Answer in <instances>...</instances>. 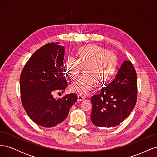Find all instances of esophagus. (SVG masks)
<instances>
[{
  "label": "esophagus",
  "mask_w": 157,
  "mask_h": 157,
  "mask_svg": "<svg viewBox=\"0 0 157 157\" xmlns=\"http://www.w3.org/2000/svg\"><path fill=\"white\" fill-rule=\"evenodd\" d=\"M77 98H78V101H83L84 99H85V98L83 97L82 96H81V95H78Z\"/></svg>",
  "instance_id": "esophagus-1"
}]
</instances>
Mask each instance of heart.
<instances>
[{
  "label": "heart",
  "mask_w": 157,
  "mask_h": 157,
  "mask_svg": "<svg viewBox=\"0 0 157 157\" xmlns=\"http://www.w3.org/2000/svg\"><path fill=\"white\" fill-rule=\"evenodd\" d=\"M118 65L117 56L111 51L96 45H87L80 48L77 52V59L67 58L64 61L63 70L71 78L78 77L82 67L84 75L71 86V90L79 94H87L98 82H108L115 75Z\"/></svg>",
  "instance_id": "obj_1"
}]
</instances>
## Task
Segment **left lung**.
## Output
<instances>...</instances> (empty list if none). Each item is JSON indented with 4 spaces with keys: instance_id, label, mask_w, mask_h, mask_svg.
<instances>
[{
    "instance_id": "1",
    "label": "left lung",
    "mask_w": 157,
    "mask_h": 157,
    "mask_svg": "<svg viewBox=\"0 0 157 157\" xmlns=\"http://www.w3.org/2000/svg\"><path fill=\"white\" fill-rule=\"evenodd\" d=\"M137 93L136 70L130 61H124L115 79L91 98L93 124L101 128L119 125L134 109Z\"/></svg>"
}]
</instances>
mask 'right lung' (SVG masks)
I'll list each match as a JSON object with an SVG mask.
<instances>
[{
    "instance_id": "1",
    "label": "right lung",
    "mask_w": 157,
    "mask_h": 157,
    "mask_svg": "<svg viewBox=\"0 0 157 157\" xmlns=\"http://www.w3.org/2000/svg\"><path fill=\"white\" fill-rule=\"evenodd\" d=\"M64 55L63 46L45 44L31 56L20 76L23 106L31 120L41 126L52 128L63 122L77 100L75 94H66L59 99L52 96L55 90L67 87Z\"/></svg>"
}]
</instances>
